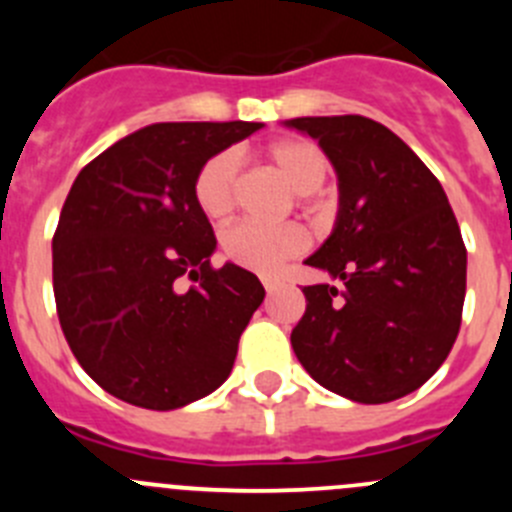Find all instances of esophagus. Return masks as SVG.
<instances>
[{
    "label": "esophagus",
    "mask_w": 512,
    "mask_h": 512,
    "mask_svg": "<svg viewBox=\"0 0 512 512\" xmlns=\"http://www.w3.org/2000/svg\"><path fill=\"white\" fill-rule=\"evenodd\" d=\"M261 282H264V289L269 292V295H271V292H277V289L282 287V282H279V279H274V277H264Z\"/></svg>",
    "instance_id": "esophagus-1"
}]
</instances>
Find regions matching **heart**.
<instances>
[{"mask_svg":"<svg viewBox=\"0 0 512 512\" xmlns=\"http://www.w3.org/2000/svg\"><path fill=\"white\" fill-rule=\"evenodd\" d=\"M269 164L284 176V182L297 194H310L320 189L328 176V161L320 148L310 140L284 138L271 143L266 151ZM241 189V164L230 151L217 153L200 169L194 179V200L212 223L228 220L238 202ZM307 248V233L297 225H264L241 223L223 233V253L230 264L259 274H271L287 259H295Z\"/></svg>","mask_w":512,"mask_h":512,"instance_id":"heart-1","label":"heart"}]
</instances>
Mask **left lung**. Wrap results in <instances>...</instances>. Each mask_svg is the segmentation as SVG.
Wrapping results in <instances>:
<instances>
[{
    "mask_svg": "<svg viewBox=\"0 0 512 512\" xmlns=\"http://www.w3.org/2000/svg\"><path fill=\"white\" fill-rule=\"evenodd\" d=\"M338 176L333 233L305 259L336 284L305 287L297 359L325 390L379 405L415 392L446 361L461 325L467 248L449 197L382 122L295 117Z\"/></svg>",
    "mask_w": 512,
    "mask_h": 512,
    "instance_id": "1",
    "label": "left lung"
}]
</instances>
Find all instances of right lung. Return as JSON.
Here are the masks:
<instances>
[{
	"mask_svg": "<svg viewBox=\"0 0 512 512\" xmlns=\"http://www.w3.org/2000/svg\"><path fill=\"white\" fill-rule=\"evenodd\" d=\"M261 128L153 122L76 176L53 235V295L76 361L117 400L176 410L228 379L266 292L241 266H210L217 241L194 179Z\"/></svg>",
	"mask_w": 512,
	"mask_h": 512,
	"instance_id": "1",
	"label": "right lung"
}]
</instances>
